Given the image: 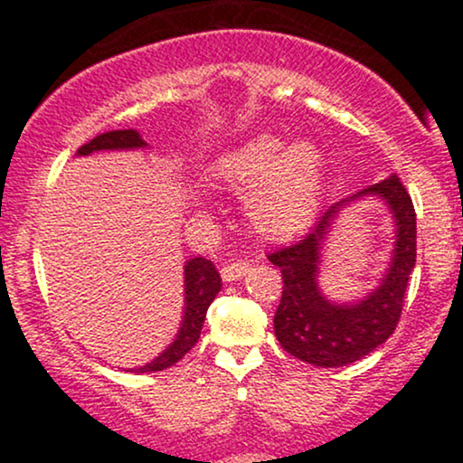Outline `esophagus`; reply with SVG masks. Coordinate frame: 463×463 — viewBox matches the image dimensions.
I'll list each match as a JSON object with an SVG mask.
<instances>
[{"label":"esophagus","mask_w":463,"mask_h":463,"mask_svg":"<svg viewBox=\"0 0 463 463\" xmlns=\"http://www.w3.org/2000/svg\"><path fill=\"white\" fill-rule=\"evenodd\" d=\"M248 274H250V265L241 263V261L228 263L222 268V279H224L226 283H232V280L243 279V276H248Z\"/></svg>","instance_id":"obj_1"}]
</instances>
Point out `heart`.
Returning <instances> with one entry per match:
<instances>
[{"mask_svg": "<svg viewBox=\"0 0 463 463\" xmlns=\"http://www.w3.org/2000/svg\"><path fill=\"white\" fill-rule=\"evenodd\" d=\"M209 180L228 194L248 195L246 217L257 235L287 241L316 220L324 191V156L311 141L285 146L274 135H254L217 154Z\"/></svg>", "mask_w": 463, "mask_h": 463, "instance_id": "heart-1", "label": "heart"}]
</instances>
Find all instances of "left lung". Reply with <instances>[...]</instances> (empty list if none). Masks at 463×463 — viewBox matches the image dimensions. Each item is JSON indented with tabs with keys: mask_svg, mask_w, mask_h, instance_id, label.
I'll return each instance as SVG.
<instances>
[{
	"mask_svg": "<svg viewBox=\"0 0 463 463\" xmlns=\"http://www.w3.org/2000/svg\"><path fill=\"white\" fill-rule=\"evenodd\" d=\"M376 197L391 209L395 250L380 285L357 303H335L321 294V250L334 220L348 203ZM269 261L283 274V296L274 316V333L291 357L320 368H342L364 359L394 333L401 320L409 274L416 265V211L401 178H390L328 206L313 231L294 246L276 250Z\"/></svg>",
	"mask_w": 463,
	"mask_h": 463,
	"instance_id": "obj_1",
	"label": "left lung"
}]
</instances>
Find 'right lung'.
<instances>
[{
    "instance_id": "add662e5",
    "label": "right lung",
    "mask_w": 463,
    "mask_h": 463,
    "mask_svg": "<svg viewBox=\"0 0 463 463\" xmlns=\"http://www.w3.org/2000/svg\"><path fill=\"white\" fill-rule=\"evenodd\" d=\"M147 143L137 130H113L104 132V135L95 137L76 152L78 156H89L93 152H115V150H143ZM222 289V279L217 274L215 265L204 257L189 259L184 263V311L183 322L174 337V342L163 350L158 357H154L150 364L141 365V368H128V372L137 374H146V372H158L169 368V365L178 364L191 348L198 344L202 324H204L209 305L215 300V296Z\"/></svg>"
}]
</instances>
